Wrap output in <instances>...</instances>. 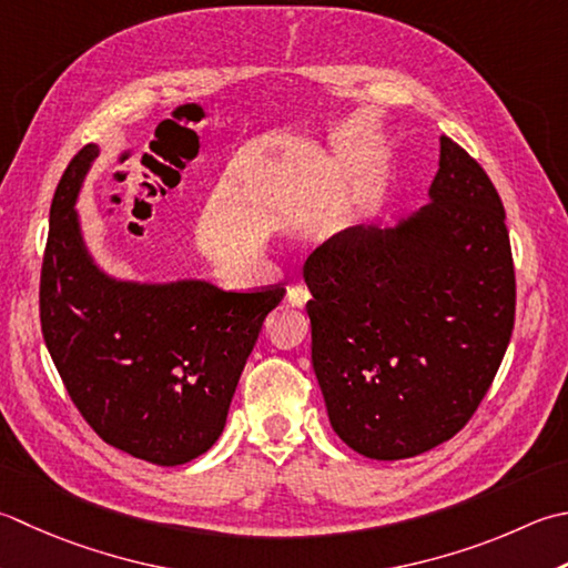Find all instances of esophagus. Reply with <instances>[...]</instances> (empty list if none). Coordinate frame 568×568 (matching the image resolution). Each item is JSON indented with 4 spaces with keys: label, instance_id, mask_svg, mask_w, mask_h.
Wrapping results in <instances>:
<instances>
[{
    "label": "esophagus",
    "instance_id": "esophagus-1",
    "mask_svg": "<svg viewBox=\"0 0 568 568\" xmlns=\"http://www.w3.org/2000/svg\"><path fill=\"white\" fill-rule=\"evenodd\" d=\"M307 300H310V291L303 285H295L287 291V303H291L293 307H305Z\"/></svg>",
    "mask_w": 568,
    "mask_h": 568
}]
</instances>
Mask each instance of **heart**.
Segmentation results:
<instances>
[{
  "label": "heart",
  "mask_w": 568,
  "mask_h": 568,
  "mask_svg": "<svg viewBox=\"0 0 568 568\" xmlns=\"http://www.w3.org/2000/svg\"><path fill=\"white\" fill-rule=\"evenodd\" d=\"M300 180H303V174H300V172H295V174L291 176V182H287V186H285L287 196H295L297 186H300ZM359 219H362V211H359L357 206H347V209H342V214H339L337 224H335V233H347L349 229L357 226V221H359Z\"/></svg>",
  "instance_id": "obj_1"
}]
</instances>
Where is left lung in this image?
Instances as JSON below:
<instances>
[{
  "label": "left lung",
  "mask_w": 568,
  "mask_h": 568,
  "mask_svg": "<svg viewBox=\"0 0 568 568\" xmlns=\"http://www.w3.org/2000/svg\"><path fill=\"white\" fill-rule=\"evenodd\" d=\"M313 369L337 436L372 460L450 440L490 388L515 327V265L490 176L440 135L428 204L310 255Z\"/></svg>",
  "instance_id": "obj_1"
}]
</instances>
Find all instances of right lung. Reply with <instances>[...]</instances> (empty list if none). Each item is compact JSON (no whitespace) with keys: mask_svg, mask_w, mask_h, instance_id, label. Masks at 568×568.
<instances>
[{"mask_svg":"<svg viewBox=\"0 0 568 568\" xmlns=\"http://www.w3.org/2000/svg\"><path fill=\"white\" fill-rule=\"evenodd\" d=\"M98 154V144H85L55 186L39 293L43 342L75 408L108 446L172 468L221 436L263 320L285 287L233 293L202 277L105 273L75 209Z\"/></svg>","mask_w":568,"mask_h":568,"instance_id":"right-lung-1","label":"right lung"}]
</instances>
